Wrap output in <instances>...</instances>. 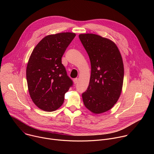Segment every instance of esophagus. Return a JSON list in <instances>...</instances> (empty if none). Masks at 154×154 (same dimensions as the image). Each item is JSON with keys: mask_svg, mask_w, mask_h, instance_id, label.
<instances>
[{"mask_svg": "<svg viewBox=\"0 0 154 154\" xmlns=\"http://www.w3.org/2000/svg\"><path fill=\"white\" fill-rule=\"evenodd\" d=\"M78 82H79V79H78L77 78H75V79H74V83L75 84L77 83H78Z\"/></svg>", "mask_w": 154, "mask_h": 154, "instance_id": "1", "label": "esophagus"}]
</instances>
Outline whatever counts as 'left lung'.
Returning <instances> with one entry per match:
<instances>
[{"instance_id":"obj_1","label":"left lung","mask_w":154,"mask_h":154,"mask_svg":"<svg viewBox=\"0 0 154 154\" xmlns=\"http://www.w3.org/2000/svg\"><path fill=\"white\" fill-rule=\"evenodd\" d=\"M79 39L88 54L91 66L89 86L82 93L85 106L95 114L110 109L122 88L124 65L115 44L95 34H80Z\"/></svg>"}]
</instances>
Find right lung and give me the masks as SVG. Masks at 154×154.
Here are the masks:
<instances>
[{"instance_id": "1", "label": "right lung", "mask_w": 154, "mask_h": 154, "mask_svg": "<svg viewBox=\"0 0 154 154\" xmlns=\"http://www.w3.org/2000/svg\"><path fill=\"white\" fill-rule=\"evenodd\" d=\"M75 36L70 32L48 35L30 55L26 70L29 91L34 103L44 111L53 112L61 106L65 93L73 85L61 57Z\"/></svg>"}]
</instances>
